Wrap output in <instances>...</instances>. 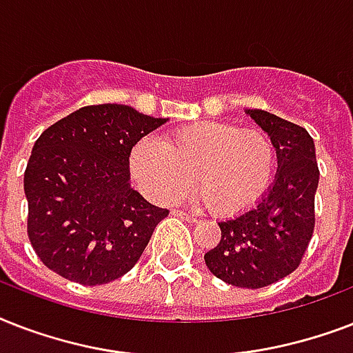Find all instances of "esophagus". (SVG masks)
<instances>
[{
  "instance_id": "34e87169",
  "label": "esophagus",
  "mask_w": 353,
  "mask_h": 353,
  "mask_svg": "<svg viewBox=\"0 0 353 353\" xmlns=\"http://www.w3.org/2000/svg\"><path fill=\"white\" fill-rule=\"evenodd\" d=\"M174 216H179V218L190 221V223H196V221H198V218H194V216L187 214V212H183V210H174Z\"/></svg>"
}]
</instances>
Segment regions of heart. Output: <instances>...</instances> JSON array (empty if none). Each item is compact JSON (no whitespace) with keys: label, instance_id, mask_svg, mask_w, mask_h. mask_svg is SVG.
<instances>
[{"label":"heart","instance_id":"obj_1","mask_svg":"<svg viewBox=\"0 0 353 353\" xmlns=\"http://www.w3.org/2000/svg\"><path fill=\"white\" fill-rule=\"evenodd\" d=\"M130 174L157 203H176L196 187L218 214H238L262 198L273 179L276 152L258 130L198 121L165 137H144L130 152ZM194 179H192V176Z\"/></svg>","mask_w":353,"mask_h":353}]
</instances>
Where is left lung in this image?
I'll use <instances>...</instances> for the list:
<instances>
[{"label":"left lung","instance_id":"1","mask_svg":"<svg viewBox=\"0 0 353 353\" xmlns=\"http://www.w3.org/2000/svg\"><path fill=\"white\" fill-rule=\"evenodd\" d=\"M245 113L268 133L279 168L273 185L245 212L220 221V243L205 254L214 276L247 290L293 273L312 240L319 166L312 135L263 110Z\"/></svg>","mask_w":353,"mask_h":353}]
</instances>
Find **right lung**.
<instances>
[{"instance_id": "add662e5", "label": "right lung", "mask_w": 353, "mask_h": 353, "mask_svg": "<svg viewBox=\"0 0 353 353\" xmlns=\"http://www.w3.org/2000/svg\"><path fill=\"white\" fill-rule=\"evenodd\" d=\"M166 121L124 104H97L38 137L23 177L27 232L51 271L101 285L137 263L168 210L133 190L128 159L135 143Z\"/></svg>"}]
</instances>
